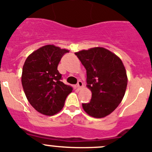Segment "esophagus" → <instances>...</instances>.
<instances>
[{"label":"esophagus","instance_id":"esophagus-1","mask_svg":"<svg viewBox=\"0 0 152 152\" xmlns=\"http://www.w3.org/2000/svg\"><path fill=\"white\" fill-rule=\"evenodd\" d=\"M83 86H84V85H83V82H82V81H78V82H77V87H78V88H79V90H80L81 88H83Z\"/></svg>","mask_w":152,"mask_h":152}]
</instances>
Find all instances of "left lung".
<instances>
[{
	"label": "left lung",
	"mask_w": 152,
	"mask_h": 152,
	"mask_svg": "<svg viewBox=\"0 0 152 152\" xmlns=\"http://www.w3.org/2000/svg\"><path fill=\"white\" fill-rule=\"evenodd\" d=\"M86 69L87 86L92 92L88 103H82L88 114L102 118L117 107L126 93L128 79L123 61L103 48L76 53Z\"/></svg>",
	"instance_id": "left-lung-1"
}]
</instances>
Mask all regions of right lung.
Returning a JSON list of instances; mask_svg holds the SVG:
<instances>
[{
    "mask_svg": "<svg viewBox=\"0 0 152 152\" xmlns=\"http://www.w3.org/2000/svg\"><path fill=\"white\" fill-rule=\"evenodd\" d=\"M69 50L46 45L34 51L23 66L21 82L31 105L39 113L52 116L62 109L73 88L61 82L57 70L63 56Z\"/></svg>",
    "mask_w": 152,
    "mask_h": 152,
    "instance_id": "1",
    "label": "right lung"
}]
</instances>
